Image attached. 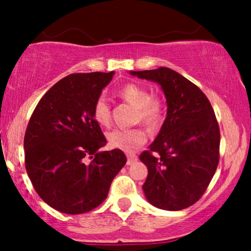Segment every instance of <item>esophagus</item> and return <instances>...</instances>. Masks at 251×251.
<instances>
[{"mask_svg":"<svg viewBox=\"0 0 251 251\" xmlns=\"http://www.w3.org/2000/svg\"><path fill=\"white\" fill-rule=\"evenodd\" d=\"M137 160L138 158L135 154H127V165H132V164L137 162Z\"/></svg>","mask_w":251,"mask_h":251,"instance_id":"1","label":"esophagus"}]
</instances>
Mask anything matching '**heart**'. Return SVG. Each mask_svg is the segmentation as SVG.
<instances>
[{"mask_svg":"<svg viewBox=\"0 0 251 251\" xmlns=\"http://www.w3.org/2000/svg\"><path fill=\"white\" fill-rule=\"evenodd\" d=\"M119 96L137 108V119L142 120L150 128L154 129L162 124L164 112H165L163 100L159 98H151V92L145 86L134 82L126 83L119 89ZM93 118L103 127L111 125V107L105 98H98L94 102ZM106 138H107L109 146L113 149L132 152L146 143L148 133L145 129L140 127L128 129L116 128L108 132Z\"/></svg>","mask_w":251,"mask_h":251,"instance_id":"heart-1","label":"heart"}]
</instances>
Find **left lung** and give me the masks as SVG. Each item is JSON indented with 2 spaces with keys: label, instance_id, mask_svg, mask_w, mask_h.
<instances>
[{
  "label": "left lung",
  "instance_id": "8db88e82",
  "mask_svg": "<svg viewBox=\"0 0 251 251\" xmlns=\"http://www.w3.org/2000/svg\"><path fill=\"white\" fill-rule=\"evenodd\" d=\"M129 73L159 83L165 122L139 159L148 166L144 194L169 211L191 206L205 192L220 160V127L212 106L195 83L168 67Z\"/></svg>",
  "mask_w": 251,
  "mask_h": 251
}]
</instances>
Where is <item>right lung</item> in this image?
<instances>
[{
    "label": "right lung",
    "mask_w": 251,
    "mask_h": 251,
    "mask_svg": "<svg viewBox=\"0 0 251 251\" xmlns=\"http://www.w3.org/2000/svg\"><path fill=\"white\" fill-rule=\"evenodd\" d=\"M114 72L76 73L57 81L41 98L25 134V164L37 195L63 214L99 206L126 164L122 150L106 145L93 105Z\"/></svg>",
    "instance_id": "add662e5"
}]
</instances>
